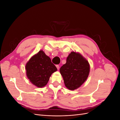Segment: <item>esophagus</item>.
Segmentation results:
<instances>
[{"instance_id":"obj_1","label":"esophagus","mask_w":120,"mask_h":120,"mask_svg":"<svg viewBox=\"0 0 120 120\" xmlns=\"http://www.w3.org/2000/svg\"><path fill=\"white\" fill-rule=\"evenodd\" d=\"M56 68H57V70H59V68H60V66H59V65H56Z\"/></svg>"}]
</instances>
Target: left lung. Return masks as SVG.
<instances>
[{
	"instance_id": "left-lung-1",
	"label": "left lung",
	"mask_w": 120,
	"mask_h": 120,
	"mask_svg": "<svg viewBox=\"0 0 120 120\" xmlns=\"http://www.w3.org/2000/svg\"><path fill=\"white\" fill-rule=\"evenodd\" d=\"M65 86L70 90L79 88L88 78L90 72L88 61L79 53L72 52L67 62L60 68Z\"/></svg>"
}]
</instances>
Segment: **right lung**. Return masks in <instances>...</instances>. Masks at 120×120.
<instances>
[{
    "mask_svg": "<svg viewBox=\"0 0 120 120\" xmlns=\"http://www.w3.org/2000/svg\"><path fill=\"white\" fill-rule=\"evenodd\" d=\"M25 69L28 79L38 88L45 86L52 74L57 71L50 58L42 50H40L31 58L27 63Z\"/></svg>",
    "mask_w": 120,
    "mask_h": 120,
    "instance_id": "add662e5",
    "label": "right lung"
}]
</instances>
